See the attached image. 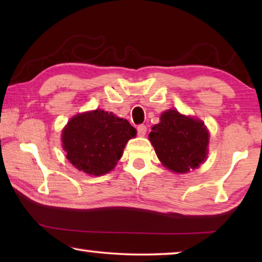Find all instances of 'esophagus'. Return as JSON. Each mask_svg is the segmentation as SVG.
<instances>
[{"label": "esophagus", "mask_w": 262, "mask_h": 262, "mask_svg": "<svg viewBox=\"0 0 262 262\" xmlns=\"http://www.w3.org/2000/svg\"><path fill=\"white\" fill-rule=\"evenodd\" d=\"M137 133H139L140 136H144L145 133H147V126H144V125L137 126Z\"/></svg>", "instance_id": "obj_1"}]
</instances>
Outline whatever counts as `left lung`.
I'll use <instances>...</instances> for the list:
<instances>
[{"label":"left lung","instance_id":"left-lung-1","mask_svg":"<svg viewBox=\"0 0 262 262\" xmlns=\"http://www.w3.org/2000/svg\"><path fill=\"white\" fill-rule=\"evenodd\" d=\"M149 140L164 166L177 173H186L206 159L209 134L202 121L170 110L152 127Z\"/></svg>","mask_w":262,"mask_h":262}]
</instances>
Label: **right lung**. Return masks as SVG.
Instances as JSON below:
<instances>
[{
  "mask_svg": "<svg viewBox=\"0 0 262 262\" xmlns=\"http://www.w3.org/2000/svg\"><path fill=\"white\" fill-rule=\"evenodd\" d=\"M136 133L127 120L96 110L74 117L62 132V143L75 167L88 174L103 176L115 166Z\"/></svg>",
  "mask_w": 262,
  "mask_h": 262,
  "instance_id": "1",
  "label": "right lung"
}]
</instances>
